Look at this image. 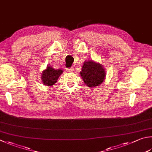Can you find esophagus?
Segmentation results:
<instances>
[{
	"instance_id": "34e87169",
	"label": "esophagus",
	"mask_w": 152,
	"mask_h": 152,
	"mask_svg": "<svg viewBox=\"0 0 152 152\" xmlns=\"http://www.w3.org/2000/svg\"><path fill=\"white\" fill-rule=\"evenodd\" d=\"M66 70H67V72H73V67H71L67 68Z\"/></svg>"
}]
</instances>
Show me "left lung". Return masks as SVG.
<instances>
[{
    "instance_id": "8db88e82",
    "label": "left lung",
    "mask_w": 152,
    "mask_h": 152,
    "mask_svg": "<svg viewBox=\"0 0 152 152\" xmlns=\"http://www.w3.org/2000/svg\"><path fill=\"white\" fill-rule=\"evenodd\" d=\"M80 74L87 87H94L102 83L106 73L102 65L93 61H88L84 63Z\"/></svg>"
}]
</instances>
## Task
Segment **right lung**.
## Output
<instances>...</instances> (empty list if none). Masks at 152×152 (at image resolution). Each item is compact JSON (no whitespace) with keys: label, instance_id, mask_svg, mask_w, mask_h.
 Wrapping results in <instances>:
<instances>
[{"label":"right lung","instance_id":"1","mask_svg":"<svg viewBox=\"0 0 152 152\" xmlns=\"http://www.w3.org/2000/svg\"><path fill=\"white\" fill-rule=\"evenodd\" d=\"M63 73L61 69H54L50 66H48L47 69L42 72V82L47 86H52L58 81L59 75Z\"/></svg>","mask_w":152,"mask_h":152}]
</instances>
